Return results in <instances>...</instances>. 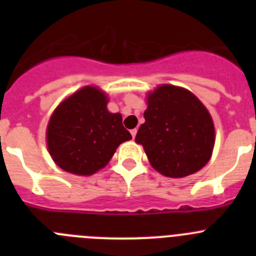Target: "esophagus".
Here are the masks:
<instances>
[{
  "mask_svg": "<svg viewBox=\"0 0 256 256\" xmlns=\"http://www.w3.org/2000/svg\"><path fill=\"white\" fill-rule=\"evenodd\" d=\"M130 134H132V137H133V138H134L136 134H137V128H134V130H130Z\"/></svg>",
  "mask_w": 256,
  "mask_h": 256,
  "instance_id": "34e87169",
  "label": "esophagus"
}]
</instances>
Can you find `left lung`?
<instances>
[{
	"label": "left lung",
	"instance_id": "1",
	"mask_svg": "<svg viewBox=\"0 0 256 256\" xmlns=\"http://www.w3.org/2000/svg\"><path fill=\"white\" fill-rule=\"evenodd\" d=\"M144 123L136 134L152 168L165 177L182 178L200 170L212 156L214 124L195 94L160 86L148 94Z\"/></svg>",
	"mask_w": 256,
	"mask_h": 256
}]
</instances>
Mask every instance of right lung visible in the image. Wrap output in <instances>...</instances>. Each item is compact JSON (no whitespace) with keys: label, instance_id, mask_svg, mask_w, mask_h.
Masks as SVG:
<instances>
[{"label":"right lung","instance_id":"1","mask_svg":"<svg viewBox=\"0 0 256 256\" xmlns=\"http://www.w3.org/2000/svg\"><path fill=\"white\" fill-rule=\"evenodd\" d=\"M105 94L84 87L61 102L47 126L50 155L61 169L90 176L104 168L122 142L132 136L120 114L106 108Z\"/></svg>","mask_w":256,"mask_h":256}]
</instances>
